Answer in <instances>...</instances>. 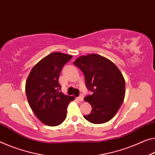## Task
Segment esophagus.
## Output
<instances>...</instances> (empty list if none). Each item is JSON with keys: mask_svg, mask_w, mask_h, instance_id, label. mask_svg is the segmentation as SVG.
<instances>
[{"mask_svg": "<svg viewBox=\"0 0 155 155\" xmlns=\"http://www.w3.org/2000/svg\"><path fill=\"white\" fill-rule=\"evenodd\" d=\"M77 99L79 101H83V94H81L79 97H78Z\"/></svg>", "mask_w": 155, "mask_h": 155, "instance_id": "1", "label": "esophagus"}]
</instances>
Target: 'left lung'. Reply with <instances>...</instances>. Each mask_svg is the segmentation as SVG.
<instances>
[{
  "label": "left lung",
  "mask_w": 155,
  "mask_h": 155,
  "mask_svg": "<svg viewBox=\"0 0 155 155\" xmlns=\"http://www.w3.org/2000/svg\"><path fill=\"white\" fill-rule=\"evenodd\" d=\"M74 65L82 71L85 86L92 92L84 99L92 111L83 117L94 124L109 121L124 100L126 83L121 72L111 61L96 54L80 56Z\"/></svg>",
  "instance_id": "1"
}]
</instances>
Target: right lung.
<instances>
[{"label":"right lung","instance_id":"add662e5","mask_svg":"<svg viewBox=\"0 0 155 155\" xmlns=\"http://www.w3.org/2000/svg\"><path fill=\"white\" fill-rule=\"evenodd\" d=\"M72 56L54 52L31 69L25 85L29 105L40 121L49 126L62 124L67 117L68 105L74 97L61 92L58 83L61 70Z\"/></svg>","mask_w":155,"mask_h":155}]
</instances>
